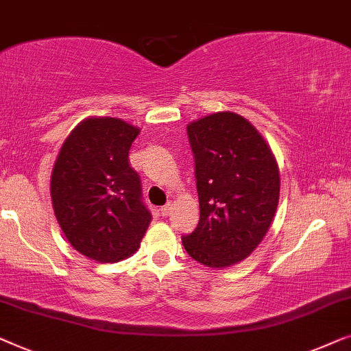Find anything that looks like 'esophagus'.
I'll list each match as a JSON object with an SVG mask.
<instances>
[{
    "instance_id": "34e87169",
    "label": "esophagus",
    "mask_w": 351,
    "mask_h": 351,
    "mask_svg": "<svg viewBox=\"0 0 351 351\" xmlns=\"http://www.w3.org/2000/svg\"><path fill=\"white\" fill-rule=\"evenodd\" d=\"M170 210H171V204H167L160 208V215L162 216H169L170 215Z\"/></svg>"
}]
</instances>
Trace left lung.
I'll list each match as a JSON object with an SVG mask.
<instances>
[{
	"label": "left lung",
	"mask_w": 351,
	"mask_h": 351,
	"mask_svg": "<svg viewBox=\"0 0 351 351\" xmlns=\"http://www.w3.org/2000/svg\"><path fill=\"white\" fill-rule=\"evenodd\" d=\"M200 219L182 235L187 254L223 269L253 253L278 206L280 173L270 147L245 117L224 111L187 125Z\"/></svg>",
	"instance_id": "8db88e82"
}]
</instances>
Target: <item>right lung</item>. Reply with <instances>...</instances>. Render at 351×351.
Segmentation results:
<instances>
[{
    "instance_id": "obj_1",
    "label": "right lung",
    "mask_w": 351,
    "mask_h": 351,
    "mask_svg": "<svg viewBox=\"0 0 351 351\" xmlns=\"http://www.w3.org/2000/svg\"><path fill=\"white\" fill-rule=\"evenodd\" d=\"M140 128L116 117H88L63 143L51 178L53 211L73 248L117 263L140 246L151 213L128 151Z\"/></svg>"
}]
</instances>
